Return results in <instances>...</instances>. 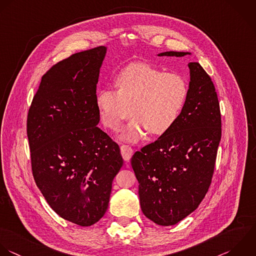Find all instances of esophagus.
<instances>
[{
	"mask_svg": "<svg viewBox=\"0 0 256 256\" xmlns=\"http://www.w3.org/2000/svg\"><path fill=\"white\" fill-rule=\"evenodd\" d=\"M120 152H122V156L124 160L128 162L130 160L132 154H134V150L128 144H122L120 146Z\"/></svg>",
	"mask_w": 256,
	"mask_h": 256,
	"instance_id": "34e87169",
	"label": "esophagus"
}]
</instances>
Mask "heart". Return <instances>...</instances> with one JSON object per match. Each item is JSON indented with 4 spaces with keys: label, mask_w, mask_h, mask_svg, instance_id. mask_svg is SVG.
I'll list each match as a JSON object with an SVG mask.
<instances>
[{
    "label": "heart",
    "mask_w": 256,
    "mask_h": 256,
    "mask_svg": "<svg viewBox=\"0 0 256 256\" xmlns=\"http://www.w3.org/2000/svg\"><path fill=\"white\" fill-rule=\"evenodd\" d=\"M116 88L98 92L96 106L104 124L118 130L132 116L122 134L130 142L140 140L148 130L166 132L178 120L188 96V84L176 72H164L148 64H134L118 74Z\"/></svg>",
    "instance_id": "obj_1"
}]
</instances>
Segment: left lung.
<instances>
[{"label":"left lung","instance_id":"left-lung-1","mask_svg":"<svg viewBox=\"0 0 256 256\" xmlns=\"http://www.w3.org/2000/svg\"><path fill=\"white\" fill-rule=\"evenodd\" d=\"M186 54L190 52H166L158 56ZM188 68L190 88L178 120L132 158L142 210L148 220L164 226L182 220L204 198L222 138L214 84L198 62H190Z\"/></svg>","mask_w":256,"mask_h":256}]
</instances>
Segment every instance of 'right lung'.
<instances>
[{
  "instance_id": "1",
  "label": "right lung",
  "mask_w": 256,
  "mask_h": 256,
  "mask_svg": "<svg viewBox=\"0 0 256 256\" xmlns=\"http://www.w3.org/2000/svg\"><path fill=\"white\" fill-rule=\"evenodd\" d=\"M106 46L76 52L42 76L26 118L32 172L48 206L80 226L106 214L120 150L98 128L96 84Z\"/></svg>"
}]
</instances>
